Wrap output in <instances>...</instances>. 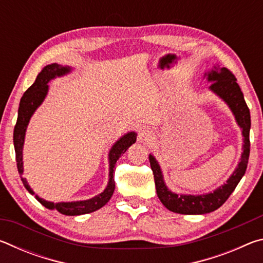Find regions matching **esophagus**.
Returning <instances> with one entry per match:
<instances>
[{
  "label": "esophagus",
  "mask_w": 263,
  "mask_h": 263,
  "mask_svg": "<svg viewBox=\"0 0 263 263\" xmlns=\"http://www.w3.org/2000/svg\"><path fill=\"white\" fill-rule=\"evenodd\" d=\"M151 136H152V132L149 131V128L141 127L139 128V133H138V140L141 142H146L149 140Z\"/></svg>",
  "instance_id": "34e87169"
}]
</instances>
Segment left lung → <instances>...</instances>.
<instances>
[{
  "mask_svg": "<svg viewBox=\"0 0 263 263\" xmlns=\"http://www.w3.org/2000/svg\"><path fill=\"white\" fill-rule=\"evenodd\" d=\"M205 75L208 77V81L211 82V90L229 104L235 116L237 123L241 127L243 136V152L241 154V161L239 162L237 169L224 185H221L213 193L198 196H179L168 190L163 182L161 169H160L157 160L154 159L153 155L149 154V163L153 171L155 188H157L159 199L168 210L181 213V215H203V213L212 212L220 208L234 191L235 186L238 185L246 172L248 164L249 148H251V142H249L251 114H249V109L245 102L241 89L237 83V79L230 69L225 67L220 69L216 68Z\"/></svg>",
  "mask_w": 263,
  "mask_h": 263,
  "instance_id": "left-lung-1",
  "label": "left lung"
}]
</instances>
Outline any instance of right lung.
I'll return each mask as SVG.
<instances>
[{
  "label": "right lung",
  "mask_w": 263,
  "mask_h": 263,
  "mask_svg": "<svg viewBox=\"0 0 263 263\" xmlns=\"http://www.w3.org/2000/svg\"><path fill=\"white\" fill-rule=\"evenodd\" d=\"M70 70L69 67H64L58 64L47 65L44 67L41 73L38 74L37 79L33 82L28 90L24 92L22 96L18 108V117H17V122L14 128V146H15V153H16V162H17V169H18L20 175L23 174V145H24V137L26 126H28L31 116L33 115L35 109L42 104V102L45 99L48 90V81L55 77H61ZM137 139V135L135 132L126 133L125 136L122 137L116 144L112 146L110 153H109V162H110V172H109V183L103 193L95 196L91 199L88 201H80V202H68V203H52L47 202L45 199L39 198L35 196V198L41 202L44 206L47 209H54L58 212L62 213L66 216H79L84 215V213H90L96 210H99L102 206H104L106 203L109 202L111 196L114 194L115 190V180H114V171L115 164L117 160L122 157V155L126 152V149L130 147L132 144H135ZM22 181L28 189L30 194H34L32 189L30 188L28 182L22 177Z\"/></svg>",
  "instance_id": "add662e5"
}]
</instances>
